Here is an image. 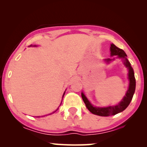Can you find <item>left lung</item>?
I'll use <instances>...</instances> for the list:
<instances>
[{
	"label": "left lung",
	"instance_id": "left-lung-1",
	"mask_svg": "<svg viewBox=\"0 0 147 147\" xmlns=\"http://www.w3.org/2000/svg\"><path fill=\"white\" fill-rule=\"evenodd\" d=\"M110 51H111L112 56L117 55L120 58H125L126 60L125 62H124V64L128 68V79H129L130 84L129 88H128V91L126 92V96H124L122 101L120 102V104L113 106H108V107L104 108L94 107V106H93L90 104V102L87 99V98L86 97V96L83 93H82V99H83L84 103L86 104V106L89 110V111L92 112V114L101 116H109L112 115H115V114L119 113V112H121L125 110L128 107V106L129 105L130 102H131L132 97H133L134 91H135L136 87V80L135 78H134L133 69L130 66V63H129V61L126 58V57H127V55H126L125 52L122 49L116 47L114 44H111ZM112 59H106V61L107 62H109L112 61Z\"/></svg>",
	"mask_w": 147,
	"mask_h": 147
}]
</instances>
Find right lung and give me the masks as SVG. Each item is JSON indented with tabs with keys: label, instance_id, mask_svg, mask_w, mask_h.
<instances>
[{
	"label": "right lung",
	"instance_id": "add662e5",
	"mask_svg": "<svg viewBox=\"0 0 147 147\" xmlns=\"http://www.w3.org/2000/svg\"><path fill=\"white\" fill-rule=\"evenodd\" d=\"M64 94H65V92H64V94H63V96H64ZM58 108H57V110H55V111H54V112H53V113H54V112H56V111H57V110H58Z\"/></svg>",
	"mask_w": 147,
	"mask_h": 147
}]
</instances>
